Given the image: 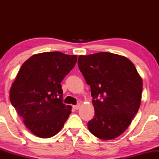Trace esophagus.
<instances>
[{
    "label": "esophagus",
    "mask_w": 159,
    "mask_h": 159,
    "mask_svg": "<svg viewBox=\"0 0 159 159\" xmlns=\"http://www.w3.org/2000/svg\"><path fill=\"white\" fill-rule=\"evenodd\" d=\"M73 108L75 109V110H78V109H79L80 108L79 104H78V105H73Z\"/></svg>",
    "instance_id": "1"
}]
</instances>
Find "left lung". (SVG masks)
Returning a JSON list of instances; mask_svg holds the SVG:
<instances>
[{
	"instance_id": "left-lung-1",
	"label": "left lung",
	"mask_w": 159,
	"mask_h": 159,
	"mask_svg": "<svg viewBox=\"0 0 159 159\" xmlns=\"http://www.w3.org/2000/svg\"><path fill=\"white\" fill-rule=\"evenodd\" d=\"M78 65L90 86L95 115L89 131L102 140L126 130L140 105L143 81L131 61L109 52L80 55Z\"/></svg>"
}]
</instances>
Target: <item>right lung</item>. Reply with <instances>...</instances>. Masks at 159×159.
Instances as JSON below:
<instances>
[{
    "instance_id": "right-lung-1",
    "label": "right lung",
    "mask_w": 159,
    "mask_h": 159,
    "mask_svg": "<svg viewBox=\"0 0 159 159\" xmlns=\"http://www.w3.org/2000/svg\"><path fill=\"white\" fill-rule=\"evenodd\" d=\"M77 55L59 52L30 57L21 66L10 91V99L33 134L49 138L61 131L72 107L63 103L61 81L74 68Z\"/></svg>"
}]
</instances>
